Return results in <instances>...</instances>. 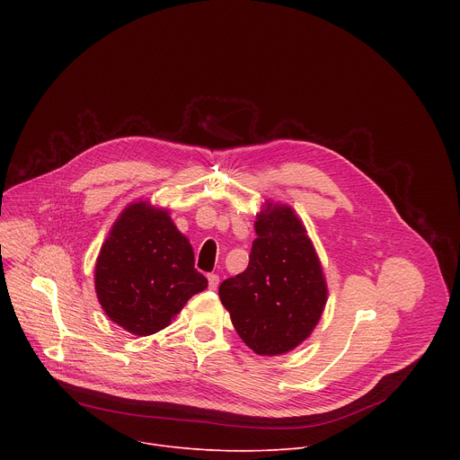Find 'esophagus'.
Instances as JSON below:
<instances>
[{
    "mask_svg": "<svg viewBox=\"0 0 460 460\" xmlns=\"http://www.w3.org/2000/svg\"><path fill=\"white\" fill-rule=\"evenodd\" d=\"M208 280H209V289H213V291H215V289L218 288V284H220V277H218V275H213V273L208 275Z\"/></svg>",
    "mask_w": 460,
    "mask_h": 460,
    "instance_id": "esophagus-1",
    "label": "esophagus"
}]
</instances>
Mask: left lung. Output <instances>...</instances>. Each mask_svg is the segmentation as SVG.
Returning <instances> with one entry per match:
<instances>
[{
    "label": "left lung",
    "instance_id": "8db88e82",
    "mask_svg": "<svg viewBox=\"0 0 460 460\" xmlns=\"http://www.w3.org/2000/svg\"><path fill=\"white\" fill-rule=\"evenodd\" d=\"M254 231L247 270L224 280L218 295L254 353L282 355L311 335L327 288L314 247L291 208L260 213Z\"/></svg>",
    "mask_w": 460,
    "mask_h": 460
}]
</instances>
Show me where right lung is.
<instances>
[{
    "label": "right lung",
    "mask_w": 460,
    "mask_h": 460,
    "mask_svg": "<svg viewBox=\"0 0 460 460\" xmlns=\"http://www.w3.org/2000/svg\"><path fill=\"white\" fill-rule=\"evenodd\" d=\"M96 293L107 316L125 332L153 335L185 302L208 288L194 270L189 240L164 209L128 206L112 226L96 260Z\"/></svg>",
    "instance_id": "right-lung-1"
}]
</instances>
